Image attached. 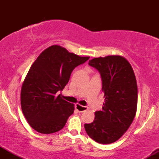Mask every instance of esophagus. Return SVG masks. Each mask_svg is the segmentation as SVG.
<instances>
[{
    "instance_id": "34e87169",
    "label": "esophagus",
    "mask_w": 159,
    "mask_h": 159,
    "mask_svg": "<svg viewBox=\"0 0 159 159\" xmlns=\"http://www.w3.org/2000/svg\"><path fill=\"white\" fill-rule=\"evenodd\" d=\"M75 109L78 111V112H84V111L88 110V107L82 106V105H79V104H76V105H75Z\"/></svg>"
}]
</instances>
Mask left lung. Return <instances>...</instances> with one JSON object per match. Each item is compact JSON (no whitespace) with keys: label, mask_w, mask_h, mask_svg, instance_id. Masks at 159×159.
Instances as JSON below:
<instances>
[{"label":"left lung","mask_w":159,"mask_h":159,"mask_svg":"<svg viewBox=\"0 0 159 159\" xmlns=\"http://www.w3.org/2000/svg\"><path fill=\"white\" fill-rule=\"evenodd\" d=\"M89 65L99 72L105 97L102 111L95 112L93 122L84 124L87 134L99 143L120 139L132 124L138 105V86L129 61L119 55L93 58Z\"/></svg>","instance_id":"1"}]
</instances>
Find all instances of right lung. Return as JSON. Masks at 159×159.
Here are the masks:
<instances>
[{"label": "right lung", "instance_id": "obj_1", "mask_svg": "<svg viewBox=\"0 0 159 159\" xmlns=\"http://www.w3.org/2000/svg\"><path fill=\"white\" fill-rule=\"evenodd\" d=\"M89 58L57 45L39 54L29 69L21 90V110L34 130L52 134L64 127L75 107L58 92L67 84L73 69Z\"/></svg>", "mask_w": 159, "mask_h": 159}]
</instances>
